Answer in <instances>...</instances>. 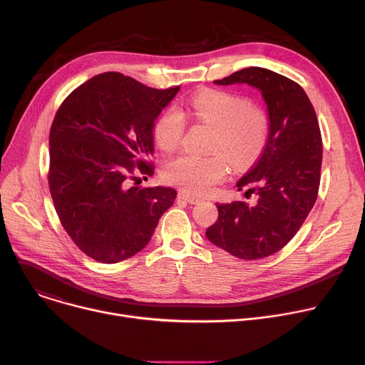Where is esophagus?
Listing matches in <instances>:
<instances>
[{
    "mask_svg": "<svg viewBox=\"0 0 365 365\" xmlns=\"http://www.w3.org/2000/svg\"><path fill=\"white\" fill-rule=\"evenodd\" d=\"M178 197H179V200H182V201L189 202V204H200V202H201L200 197L193 196V195H189V193H186V192H179V193H178Z\"/></svg>",
    "mask_w": 365,
    "mask_h": 365,
    "instance_id": "1",
    "label": "esophagus"
}]
</instances>
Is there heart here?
Instances as JSON below:
<instances>
[{
    "mask_svg": "<svg viewBox=\"0 0 365 365\" xmlns=\"http://www.w3.org/2000/svg\"><path fill=\"white\" fill-rule=\"evenodd\" d=\"M182 111L197 122L215 128L210 145L214 154H183L164 165V179L186 192L197 195L211 192L228 175V159L235 168L245 169L257 160L267 145L268 115L260 108L252 106L243 96L205 90L190 97ZM183 134L185 116L176 108L163 110L154 122L153 135L163 151H175Z\"/></svg>",
    "mask_w": 365,
    "mask_h": 365,
    "instance_id": "1",
    "label": "heart"
}]
</instances>
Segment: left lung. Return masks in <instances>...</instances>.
Segmentation results:
<instances>
[{
    "label": "left lung",
    "instance_id": "8db88e82",
    "mask_svg": "<svg viewBox=\"0 0 365 365\" xmlns=\"http://www.w3.org/2000/svg\"><path fill=\"white\" fill-rule=\"evenodd\" d=\"M214 83L257 88L269 134L259 160L236 185L239 190L256 185L245 193L256 190V202L217 204L218 220L205 235L236 257H267L295 236L316 202L323 153L317 116L300 86L267 68L249 67Z\"/></svg>",
    "mask_w": 365,
    "mask_h": 365
}]
</instances>
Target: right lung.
<instances>
[{
	"instance_id": "right-lung-1",
	"label": "right lung",
	"mask_w": 365,
	"mask_h": 365,
	"mask_svg": "<svg viewBox=\"0 0 365 365\" xmlns=\"http://www.w3.org/2000/svg\"><path fill=\"white\" fill-rule=\"evenodd\" d=\"M180 87L157 90L120 73L98 74L58 109L49 134V189L62 227L90 257L118 263L143 250L178 192L129 186L151 176L153 126ZM137 179V178H132Z\"/></svg>"
}]
</instances>
